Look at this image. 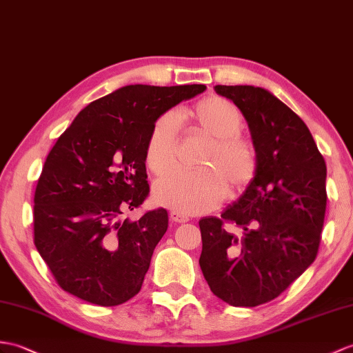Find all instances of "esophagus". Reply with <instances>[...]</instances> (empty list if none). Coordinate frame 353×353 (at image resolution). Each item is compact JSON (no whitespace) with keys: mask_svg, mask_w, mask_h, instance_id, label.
<instances>
[{"mask_svg":"<svg viewBox=\"0 0 353 353\" xmlns=\"http://www.w3.org/2000/svg\"><path fill=\"white\" fill-rule=\"evenodd\" d=\"M170 219L173 221V223H186V221H190V216L180 214V212L171 210L170 212Z\"/></svg>","mask_w":353,"mask_h":353,"instance_id":"1","label":"esophagus"}]
</instances>
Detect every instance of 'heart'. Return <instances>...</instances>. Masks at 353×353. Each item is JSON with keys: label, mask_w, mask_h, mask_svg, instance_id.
I'll list each match as a JSON object with an SVG mask.
<instances>
[{"label": "heart", "mask_w": 353, "mask_h": 353, "mask_svg": "<svg viewBox=\"0 0 353 353\" xmlns=\"http://www.w3.org/2000/svg\"><path fill=\"white\" fill-rule=\"evenodd\" d=\"M196 132L210 139L200 158L201 170H174L157 180L153 199L180 214L209 212L232 194L243 191L257 173V153L241 137L242 112L221 96H209L191 111ZM180 141V116L167 111L153 123L145 147L147 165L161 174L176 163Z\"/></svg>", "instance_id": "1"}]
</instances>
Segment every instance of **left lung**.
<instances>
[{
    "mask_svg": "<svg viewBox=\"0 0 353 353\" xmlns=\"http://www.w3.org/2000/svg\"><path fill=\"white\" fill-rule=\"evenodd\" d=\"M248 123L257 173L221 218L199 221L200 268L233 307L275 299L313 263L326 210V163L307 125L266 88L216 85ZM233 222L241 235L227 232Z\"/></svg>",
    "mask_w": 353,
    "mask_h": 353,
    "instance_id": "obj_1",
    "label": "left lung"
}]
</instances>
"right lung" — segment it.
<instances>
[{"label": "right lung", "instance_id": "right-lung-1", "mask_svg": "<svg viewBox=\"0 0 353 353\" xmlns=\"http://www.w3.org/2000/svg\"><path fill=\"white\" fill-rule=\"evenodd\" d=\"M206 85H126L87 105L57 139L34 194V245L60 288L101 307L141 290L165 209L132 221L149 195L145 147L153 123Z\"/></svg>", "mask_w": 353, "mask_h": 353}]
</instances>
